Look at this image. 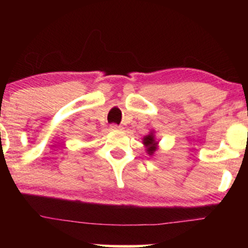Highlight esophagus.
<instances>
[{"mask_svg":"<svg viewBox=\"0 0 248 248\" xmlns=\"http://www.w3.org/2000/svg\"><path fill=\"white\" fill-rule=\"evenodd\" d=\"M110 129H112V130H122V127L118 126V124H110Z\"/></svg>","mask_w":248,"mask_h":248,"instance_id":"esophagus-1","label":"esophagus"}]
</instances>
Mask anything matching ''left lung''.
Masks as SVG:
<instances>
[{
  "instance_id": "1",
  "label": "left lung",
  "mask_w": 248,
  "mask_h": 248,
  "mask_svg": "<svg viewBox=\"0 0 248 248\" xmlns=\"http://www.w3.org/2000/svg\"><path fill=\"white\" fill-rule=\"evenodd\" d=\"M143 143L144 146L147 147L148 154H149V155H153L154 152L156 150V144H157V142H156L155 139H154L153 134H149V135L143 139Z\"/></svg>"
}]
</instances>
